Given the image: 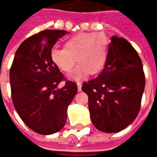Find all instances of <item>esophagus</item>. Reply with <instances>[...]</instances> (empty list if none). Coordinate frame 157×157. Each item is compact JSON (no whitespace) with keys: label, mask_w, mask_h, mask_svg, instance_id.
Instances as JSON below:
<instances>
[{"label":"esophagus","mask_w":157,"mask_h":157,"mask_svg":"<svg viewBox=\"0 0 157 157\" xmlns=\"http://www.w3.org/2000/svg\"><path fill=\"white\" fill-rule=\"evenodd\" d=\"M76 85H77V90H78V92H81L82 91V83L81 82H77Z\"/></svg>","instance_id":"obj_1"}]
</instances>
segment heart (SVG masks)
I'll return each mask as SVG.
<instances>
[{
  "instance_id": "b5f03b06",
  "label": "heart",
  "mask_w": 157,
  "mask_h": 157,
  "mask_svg": "<svg viewBox=\"0 0 157 157\" xmlns=\"http://www.w3.org/2000/svg\"><path fill=\"white\" fill-rule=\"evenodd\" d=\"M109 40L102 33H80L70 37L65 48H55L51 59L55 65L65 72L71 71L76 61L78 65L70 75V78L79 80L87 73H98L105 65L108 56Z\"/></svg>"
}]
</instances>
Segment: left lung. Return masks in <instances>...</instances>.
<instances>
[{"label":"left lung","instance_id":"8db88e82","mask_svg":"<svg viewBox=\"0 0 157 157\" xmlns=\"http://www.w3.org/2000/svg\"><path fill=\"white\" fill-rule=\"evenodd\" d=\"M145 85L138 53L125 39L113 36L102 71L82 86L93 125L106 133L128 126L138 115Z\"/></svg>","mask_w":157,"mask_h":157}]
</instances>
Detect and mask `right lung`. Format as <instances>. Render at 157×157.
<instances>
[{
  "instance_id": "1",
  "label": "right lung",
  "mask_w": 157,
  "mask_h": 157,
  "mask_svg": "<svg viewBox=\"0 0 157 157\" xmlns=\"http://www.w3.org/2000/svg\"><path fill=\"white\" fill-rule=\"evenodd\" d=\"M65 30H44L22 42L10 70L12 98L17 112L29 128L41 135L59 131L66 123L67 109L77 92L75 83L64 81L51 59L53 46Z\"/></svg>"
}]
</instances>
